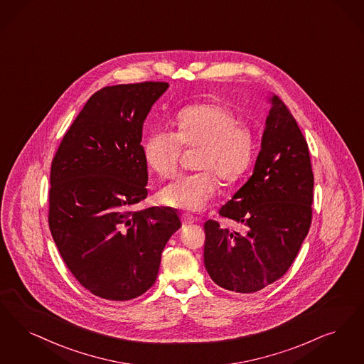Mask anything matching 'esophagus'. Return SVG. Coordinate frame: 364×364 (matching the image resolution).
<instances>
[{"instance_id":"34e87169","label":"esophagus","mask_w":364,"mask_h":364,"mask_svg":"<svg viewBox=\"0 0 364 364\" xmlns=\"http://www.w3.org/2000/svg\"><path fill=\"white\" fill-rule=\"evenodd\" d=\"M181 220H183V223H186V225H191V223L198 222V218H195L193 215H191L188 213H184V214H181Z\"/></svg>"}]
</instances>
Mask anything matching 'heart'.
Here are the masks:
<instances>
[{
    "label": "heart",
    "instance_id": "obj_1",
    "mask_svg": "<svg viewBox=\"0 0 364 364\" xmlns=\"http://www.w3.org/2000/svg\"><path fill=\"white\" fill-rule=\"evenodd\" d=\"M176 132L156 130L144 142L146 165L162 178L177 172L183 149H198V172L176 177L159 192L161 204L188 211L202 210L223 184L247 173L255 159V134L238 122L233 109L218 102L192 104L177 112Z\"/></svg>",
    "mask_w": 364,
    "mask_h": 364
}]
</instances>
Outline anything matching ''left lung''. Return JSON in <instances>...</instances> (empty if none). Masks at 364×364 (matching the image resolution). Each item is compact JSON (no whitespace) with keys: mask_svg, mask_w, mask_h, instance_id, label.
I'll list each match as a JSON object with an SVG mask.
<instances>
[{"mask_svg":"<svg viewBox=\"0 0 364 364\" xmlns=\"http://www.w3.org/2000/svg\"><path fill=\"white\" fill-rule=\"evenodd\" d=\"M265 122L253 175L219 217L242 233L204 223V267L225 290L250 294L283 277L309 233L314 177L305 136L279 96Z\"/></svg>","mask_w":364,"mask_h":364,"instance_id":"8db88e82","label":"left lung"}]
</instances>
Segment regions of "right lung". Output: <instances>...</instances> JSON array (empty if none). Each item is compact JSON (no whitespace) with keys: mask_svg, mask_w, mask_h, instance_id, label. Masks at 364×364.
<instances>
[{"mask_svg":"<svg viewBox=\"0 0 364 364\" xmlns=\"http://www.w3.org/2000/svg\"><path fill=\"white\" fill-rule=\"evenodd\" d=\"M168 87L145 81L97 90L51 162L50 232L73 277L102 299L129 301L149 290L181 226L172 208H132L147 196L144 122Z\"/></svg>","mask_w":364,"mask_h":364,"instance_id":"1","label":"right lung"}]
</instances>
